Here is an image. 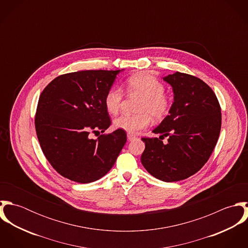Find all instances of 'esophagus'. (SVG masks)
Listing matches in <instances>:
<instances>
[{"instance_id":"34e87169","label":"esophagus","mask_w":248,"mask_h":248,"mask_svg":"<svg viewBox=\"0 0 248 248\" xmlns=\"http://www.w3.org/2000/svg\"><path fill=\"white\" fill-rule=\"evenodd\" d=\"M128 140H130V141H132V140H136L137 139V137L136 136H134V135H131V134H128Z\"/></svg>"}]
</instances>
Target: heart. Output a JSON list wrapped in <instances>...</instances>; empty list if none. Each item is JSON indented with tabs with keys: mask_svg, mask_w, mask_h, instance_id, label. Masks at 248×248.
Returning <instances> with one entry per match:
<instances>
[{
	"mask_svg": "<svg viewBox=\"0 0 248 248\" xmlns=\"http://www.w3.org/2000/svg\"><path fill=\"white\" fill-rule=\"evenodd\" d=\"M125 90L129 95L142 97L138 107V114H123L113 121L115 129L122 130L128 134H137L147 128L152 116L155 119L164 118L170 109L171 101L164 93V85L148 73H139L127 79ZM123 101V93L119 88L113 87L107 92L104 104L107 110L116 114L120 110Z\"/></svg>",
	"mask_w": 248,
	"mask_h": 248,
	"instance_id": "heart-1",
	"label": "heart"
}]
</instances>
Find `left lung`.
Instances as JSON below:
<instances>
[{
	"label": "left lung",
	"instance_id": "8db88e82",
	"mask_svg": "<svg viewBox=\"0 0 248 248\" xmlns=\"http://www.w3.org/2000/svg\"><path fill=\"white\" fill-rule=\"evenodd\" d=\"M163 79L174 91V103L153 133L157 138H142L144 168L155 177L173 182L199 172L208 161L218 140L221 112L212 89L202 79L182 72ZM169 136L163 144L161 138Z\"/></svg>",
	"mask_w": 248,
	"mask_h": 248
}]
</instances>
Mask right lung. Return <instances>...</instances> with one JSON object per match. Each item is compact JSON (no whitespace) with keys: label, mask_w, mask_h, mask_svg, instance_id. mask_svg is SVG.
<instances>
[{"label":"right lung","mask_w":248,"mask_h":248,"mask_svg":"<svg viewBox=\"0 0 248 248\" xmlns=\"http://www.w3.org/2000/svg\"><path fill=\"white\" fill-rule=\"evenodd\" d=\"M118 71H81L62 74L42 92L35 130L41 149L62 177L79 183L99 179L111 169L127 140L116 130L104 133L111 120L104 104Z\"/></svg>","instance_id":"add662e5"}]
</instances>
